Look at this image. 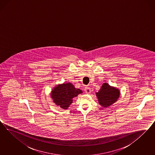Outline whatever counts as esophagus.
Wrapping results in <instances>:
<instances>
[{
	"instance_id": "obj_1",
	"label": "esophagus",
	"mask_w": 155,
	"mask_h": 155,
	"mask_svg": "<svg viewBox=\"0 0 155 155\" xmlns=\"http://www.w3.org/2000/svg\"><path fill=\"white\" fill-rule=\"evenodd\" d=\"M84 91L86 94H90L91 92V90L89 87H86L84 89Z\"/></svg>"
}]
</instances>
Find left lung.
Returning a JSON list of instances; mask_svg holds the SVG:
<instances>
[{
  "label": "left lung",
  "instance_id": "8db88e82",
  "mask_svg": "<svg viewBox=\"0 0 155 155\" xmlns=\"http://www.w3.org/2000/svg\"><path fill=\"white\" fill-rule=\"evenodd\" d=\"M96 95L98 99L99 104L103 107H108L117 101L120 95V92L117 89L110 86L107 83H104Z\"/></svg>",
  "mask_w": 155,
  "mask_h": 155
}]
</instances>
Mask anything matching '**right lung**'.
Masks as SVG:
<instances>
[{"label": "right lung", "mask_w": 155, "mask_h": 155, "mask_svg": "<svg viewBox=\"0 0 155 155\" xmlns=\"http://www.w3.org/2000/svg\"><path fill=\"white\" fill-rule=\"evenodd\" d=\"M82 91L74 87L71 83L58 85L52 90L51 97L53 102L61 108L67 109L73 102V98Z\"/></svg>", "instance_id": "obj_1"}]
</instances>
